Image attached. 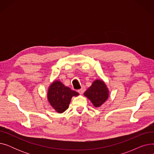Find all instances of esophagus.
<instances>
[{
	"label": "esophagus",
	"mask_w": 154,
	"mask_h": 154,
	"mask_svg": "<svg viewBox=\"0 0 154 154\" xmlns=\"http://www.w3.org/2000/svg\"><path fill=\"white\" fill-rule=\"evenodd\" d=\"M85 91V87H82V88H80V89L78 90V92L80 94H82Z\"/></svg>",
	"instance_id": "esophagus-1"
}]
</instances>
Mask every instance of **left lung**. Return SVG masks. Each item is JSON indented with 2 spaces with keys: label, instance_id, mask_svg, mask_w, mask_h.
Listing matches in <instances>:
<instances>
[{
  "label": "left lung",
  "instance_id": "8db88e82",
  "mask_svg": "<svg viewBox=\"0 0 154 154\" xmlns=\"http://www.w3.org/2000/svg\"><path fill=\"white\" fill-rule=\"evenodd\" d=\"M84 95L89 99L95 107H99L109 97V90L102 80H96L85 92Z\"/></svg>",
  "mask_w": 154,
  "mask_h": 154
}]
</instances>
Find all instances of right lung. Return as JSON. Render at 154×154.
Listing matches in <instances>:
<instances>
[{
    "label": "right lung",
    "mask_w": 154,
    "mask_h": 154,
    "mask_svg": "<svg viewBox=\"0 0 154 154\" xmlns=\"http://www.w3.org/2000/svg\"><path fill=\"white\" fill-rule=\"evenodd\" d=\"M79 94L57 80L49 87L47 97L51 106L57 112L62 113L69 108L72 97L77 96Z\"/></svg>",
    "instance_id": "1"
}]
</instances>
